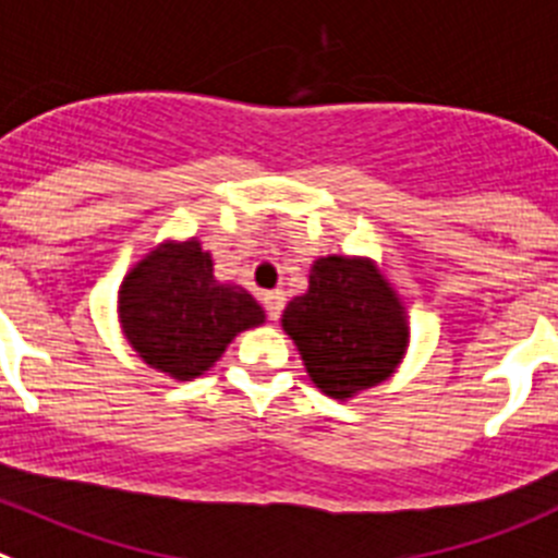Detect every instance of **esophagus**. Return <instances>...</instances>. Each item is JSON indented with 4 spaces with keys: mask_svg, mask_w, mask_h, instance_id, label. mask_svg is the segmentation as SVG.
Listing matches in <instances>:
<instances>
[{
    "mask_svg": "<svg viewBox=\"0 0 558 558\" xmlns=\"http://www.w3.org/2000/svg\"><path fill=\"white\" fill-rule=\"evenodd\" d=\"M264 308H267L269 319H280V311H283V294H280V291H264Z\"/></svg>",
    "mask_w": 558,
    "mask_h": 558,
    "instance_id": "34e87169",
    "label": "esophagus"
}]
</instances>
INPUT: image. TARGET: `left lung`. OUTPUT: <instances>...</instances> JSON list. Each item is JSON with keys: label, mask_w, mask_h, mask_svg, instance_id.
<instances>
[{"label": "left lung", "mask_w": 558, "mask_h": 558, "mask_svg": "<svg viewBox=\"0 0 558 558\" xmlns=\"http://www.w3.org/2000/svg\"><path fill=\"white\" fill-rule=\"evenodd\" d=\"M280 325L316 389L333 400L384 384L411 341L403 298L364 255L316 258L308 289L289 300Z\"/></svg>", "instance_id": "1"}]
</instances>
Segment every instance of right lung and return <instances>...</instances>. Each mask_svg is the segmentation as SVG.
Listing matches in <instances>:
<instances>
[{
	"instance_id": "add662e5",
	"label": "right lung",
	"mask_w": 558,
	"mask_h": 558,
	"mask_svg": "<svg viewBox=\"0 0 558 558\" xmlns=\"http://www.w3.org/2000/svg\"><path fill=\"white\" fill-rule=\"evenodd\" d=\"M117 314L135 355L174 380L205 375L235 336L267 323L247 289L214 278L197 235L163 239L135 260L119 286Z\"/></svg>"
}]
</instances>
